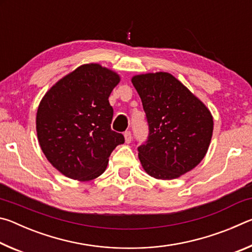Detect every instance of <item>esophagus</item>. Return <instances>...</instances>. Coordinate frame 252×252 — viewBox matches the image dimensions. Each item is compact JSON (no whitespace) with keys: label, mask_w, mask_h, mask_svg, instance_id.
<instances>
[{"label":"esophagus","mask_w":252,"mask_h":252,"mask_svg":"<svg viewBox=\"0 0 252 252\" xmlns=\"http://www.w3.org/2000/svg\"><path fill=\"white\" fill-rule=\"evenodd\" d=\"M131 131H126L125 132V139H126V143H130L131 142Z\"/></svg>","instance_id":"esophagus-1"}]
</instances>
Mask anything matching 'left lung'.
I'll use <instances>...</instances> for the list:
<instances>
[{
    "mask_svg": "<svg viewBox=\"0 0 252 252\" xmlns=\"http://www.w3.org/2000/svg\"><path fill=\"white\" fill-rule=\"evenodd\" d=\"M148 123L147 141L138 147L148 174L171 180L200 163L211 141L213 120L206 105L167 72L132 78Z\"/></svg>",
    "mask_w": 252,
    "mask_h": 252,
    "instance_id": "8db88e82",
    "label": "left lung"
}]
</instances>
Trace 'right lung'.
Here are the masks:
<instances>
[{
  "instance_id": "obj_1",
  "label": "right lung",
  "mask_w": 252,
  "mask_h": 252,
  "mask_svg": "<svg viewBox=\"0 0 252 252\" xmlns=\"http://www.w3.org/2000/svg\"><path fill=\"white\" fill-rule=\"evenodd\" d=\"M120 78L99 64H84L50 89L36 113L37 139L51 164L67 178L101 176L122 133L111 129L109 96Z\"/></svg>"
}]
</instances>
